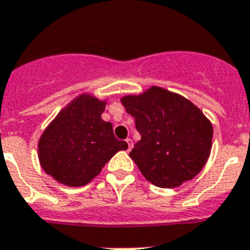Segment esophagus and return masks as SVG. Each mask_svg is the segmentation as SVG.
I'll use <instances>...</instances> for the list:
<instances>
[{
    "instance_id": "obj_1",
    "label": "esophagus",
    "mask_w": 250,
    "mask_h": 250,
    "mask_svg": "<svg viewBox=\"0 0 250 250\" xmlns=\"http://www.w3.org/2000/svg\"><path fill=\"white\" fill-rule=\"evenodd\" d=\"M125 142H127V145H128V151H131L132 147H133V142H132V140L131 138H127V140H125Z\"/></svg>"
}]
</instances>
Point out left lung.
Returning a JSON list of instances; mask_svg holds the SVG:
<instances>
[{"instance_id":"1","label":"left lung","mask_w":250,"mask_h":250,"mask_svg":"<svg viewBox=\"0 0 250 250\" xmlns=\"http://www.w3.org/2000/svg\"><path fill=\"white\" fill-rule=\"evenodd\" d=\"M121 102L141 134L129 156L149 182L176 188L203 170L211 149L212 125L196 105L158 86Z\"/></svg>"}]
</instances>
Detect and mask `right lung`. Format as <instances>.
Segmentation results:
<instances>
[{
    "label": "right lung",
    "mask_w": 250,
    "mask_h": 250,
    "mask_svg": "<svg viewBox=\"0 0 250 250\" xmlns=\"http://www.w3.org/2000/svg\"><path fill=\"white\" fill-rule=\"evenodd\" d=\"M105 102L83 94L58 114L39 141V160L50 176L66 186H84L121 149L110 122L101 118Z\"/></svg>",
    "instance_id": "right-lung-1"
}]
</instances>
